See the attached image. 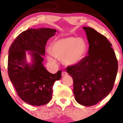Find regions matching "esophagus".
<instances>
[{
    "label": "esophagus",
    "instance_id": "esophagus-1",
    "mask_svg": "<svg viewBox=\"0 0 123 123\" xmlns=\"http://www.w3.org/2000/svg\"><path fill=\"white\" fill-rule=\"evenodd\" d=\"M66 75H68V73L66 72L63 71L62 72V77H64V76H65Z\"/></svg>",
    "mask_w": 123,
    "mask_h": 123
}]
</instances>
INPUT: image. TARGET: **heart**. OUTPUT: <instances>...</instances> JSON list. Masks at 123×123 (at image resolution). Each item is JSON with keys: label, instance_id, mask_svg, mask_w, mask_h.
Returning <instances> with one entry per match:
<instances>
[{"label": "heart", "instance_id": "heart-1", "mask_svg": "<svg viewBox=\"0 0 123 123\" xmlns=\"http://www.w3.org/2000/svg\"><path fill=\"white\" fill-rule=\"evenodd\" d=\"M50 51L55 57H62V63L65 65H75L85 56L87 43L81 37L70 36L61 38L51 43ZM53 56L50 55L48 56V60L51 62L55 63L56 61Z\"/></svg>", "mask_w": 123, "mask_h": 123}]
</instances>
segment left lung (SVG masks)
Returning <instances> with one entry per match:
<instances>
[{"label": "left lung", "mask_w": 123, "mask_h": 123, "mask_svg": "<svg viewBox=\"0 0 123 123\" xmlns=\"http://www.w3.org/2000/svg\"><path fill=\"white\" fill-rule=\"evenodd\" d=\"M89 43L88 55L75 65L67 67L73 80V92L80 105H96L111 92L118 70L111 44L104 35L90 27H83Z\"/></svg>", "instance_id": "1"}]
</instances>
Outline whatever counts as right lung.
<instances>
[{"label": "right lung", "instance_id": "1", "mask_svg": "<svg viewBox=\"0 0 123 123\" xmlns=\"http://www.w3.org/2000/svg\"><path fill=\"white\" fill-rule=\"evenodd\" d=\"M56 32L51 28L27 29L16 37L8 50L10 80L19 98L31 105L47 104L51 99L54 83L61 77V70L52 74L43 63L47 40ZM26 51L31 56L30 64L26 61Z\"/></svg>", "mask_w": 123, "mask_h": 123}]
</instances>
